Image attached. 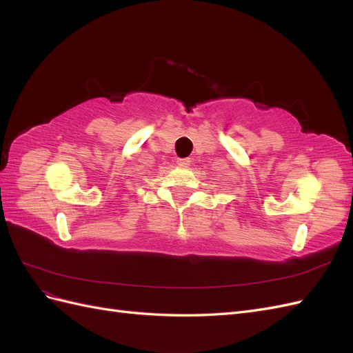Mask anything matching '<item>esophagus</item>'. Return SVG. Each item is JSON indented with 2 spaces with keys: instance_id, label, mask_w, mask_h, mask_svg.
Instances as JSON below:
<instances>
[{
  "instance_id": "obj_1",
  "label": "esophagus",
  "mask_w": 353,
  "mask_h": 353,
  "mask_svg": "<svg viewBox=\"0 0 353 353\" xmlns=\"http://www.w3.org/2000/svg\"><path fill=\"white\" fill-rule=\"evenodd\" d=\"M176 163H178V166L187 168V166L191 163V160H190L188 157H184V159H178V160H176Z\"/></svg>"
}]
</instances>
